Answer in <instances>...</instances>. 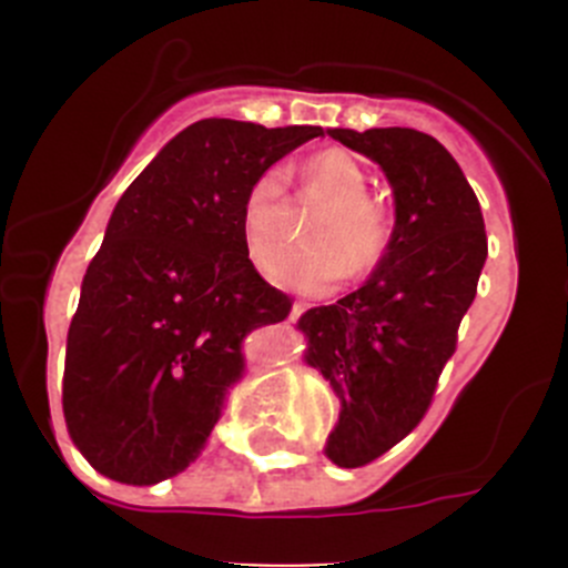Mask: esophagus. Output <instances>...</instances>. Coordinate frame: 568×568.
<instances>
[{"mask_svg":"<svg viewBox=\"0 0 568 568\" xmlns=\"http://www.w3.org/2000/svg\"><path fill=\"white\" fill-rule=\"evenodd\" d=\"M305 311H307V302H294V305H291V316L288 318L296 321Z\"/></svg>","mask_w":568,"mask_h":568,"instance_id":"esophagus-1","label":"esophagus"}]
</instances>
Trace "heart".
I'll use <instances>...</instances> for the list:
<instances>
[{
  "instance_id": "1",
  "label": "heart",
  "mask_w": 568,
  "mask_h": 568,
  "mask_svg": "<svg viewBox=\"0 0 568 568\" xmlns=\"http://www.w3.org/2000/svg\"><path fill=\"white\" fill-rule=\"evenodd\" d=\"M371 183L346 151H321L305 164V194L318 214L305 225V247L271 260L285 239V170L266 168L250 183L239 211V231L252 266L272 283L302 294H324L343 272L365 274L390 247V220L368 197Z\"/></svg>"
}]
</instances>
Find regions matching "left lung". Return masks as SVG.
I'll list each match as a JSON object with an SVG mask.
<instances>
[{"instance_id":"8db88e82","label":"left lung","mask_w":568,"mask_h":568,"mask_svg":"<svg viewBox=\"0 0 568 568\" xmlns=\"http://www.w3.org/2000/svg\"><path fill=\"white\" fill-rule=\"evenodd\" d=\"M376 162L393 189L390 247L371 277L335 305L296 321L305 363L341 400L324 445L337 467H363L398 445L432 406L478 291L486 231L456 159L415 129H326Z\"/></svg>"}]
</instances>
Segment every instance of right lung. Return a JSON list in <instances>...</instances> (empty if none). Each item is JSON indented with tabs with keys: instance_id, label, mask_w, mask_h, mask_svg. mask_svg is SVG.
<instances>
[{
	"instance_id": "add662e5",
	"label": "right lung",
	"mask_w": 568,
	"mask_h": 568,
	"mask_svg": "<svg viewBox=\"0 0 568 568\" xmlns=\"http://www.w3.org/2000/svg\"><path fill=\"white\" fill-rule=\"evenodd\" d=\"M324 131L197 120L114 205L68 329L62 412L79 454L120 484L186 469L244 374V337L291 300L250 263V183Z\"/></svg>"
}]
</instances>
